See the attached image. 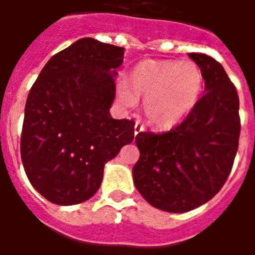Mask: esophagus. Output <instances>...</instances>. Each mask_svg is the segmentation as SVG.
I'll return each instance as SVG.
<instances>
[{"label": "esophagus", "instance_id": "1", "mask_svg": "<svg viewBox=\"0 0 255 255\" xmlns=\"http://www.w3.org/2000/svg\"><path fill=\"white\" fill-rule=\"evenodd\" d=\"M143 129H144V127H143V124H142V123H140V122L135 123V127H133V132H135V135H138L139 132H142Z\"/></svg>", "mask_w": 255, "mask_h": 255}]
</instances>
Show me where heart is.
Segmentation results:
<instances>
[{"label": "heart", "instance_id": "heart-1", "mask_svg": "<svg viewBox=\"0 0 255 255\" xmlns=\"http://www.w3.org/2000/svg\"><path fill=\"white\" fill-rule=\"evenodd\" d=\"M202 89V71L195 63L144 60L131 71L128 83L119 84L117 94L129 106L144 97L143 111L150 126L169 129L197 105Z\"/></svg>", "mask_w": 255, "mask_h": 255}]
</instances>
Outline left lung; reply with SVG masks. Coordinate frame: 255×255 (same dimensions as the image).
<instances>
[{
	"label": "left lung",
	"instance_id": "left-lung-1",
	"mask_svg": "<svg viewBox=\"0 0 255 255\" xmlns=\"http://www.w3.org/2000/svg\"><path fill=\"white\" fill-rule=\"evenodd\" d=\"M188 57L202 71L205 94L171 131L139 132L135 187L154 208L184 213L210 201L234 165L239 135V97L223 65L201 53Z\"/></svg>",
	"mask_w": 255,
	"mask_h": 255
}]
</instances>
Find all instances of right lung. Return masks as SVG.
<instances>
[{"label":"right lung","mask_w":255,"mask_h":255,"mask_svg":"<svg viewBox=\"0 0 255 255\" xmlns=\"http://www.w3.org/2000/svg\"><path fill=\"white\" fill-rule=\"evenodd\" d=\"M124 47L82 38L54 54L27 97L20 153L32 187L56 205L98 191L104 166L133 140V120L111 116Z\"/></svg>","instance_id":"obj_1"}]
</instances>
